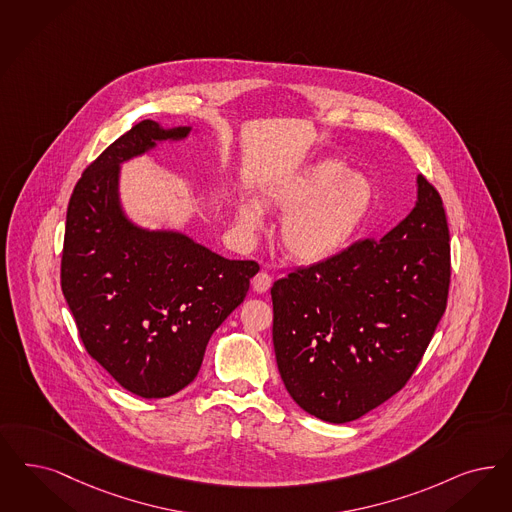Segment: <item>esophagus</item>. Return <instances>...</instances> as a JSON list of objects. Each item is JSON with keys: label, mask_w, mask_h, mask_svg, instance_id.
Segmentation results:
<instances>
[{"label": "esophagus", "mask_w": 512, "mask_h": 512, "mask_svg": "<svg viewBox=\"0 0 512 512\" xmlns=\"http://www.w3.org/2000/svg\"><path fill=\"white\" fill-rule=\"evenodd\" d=\"M251 285H253V289H255L257 293H266V291L270 289V285H272V276L266 274V272H259V274L251 280Z\"/></svg>", "instance_id": "obj_1"}]
</instances>
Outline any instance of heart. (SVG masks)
Masks as SVG:
<instances>
[{
    "label": "heart",
    "mask_w": 512,
    "mask_h": 512,
    "mask_svg": "<svg viewBox=\"0 0 512 512\" xmlns=\"http://www.w3.org/2000/svg\"><path fill=\"white\" fill-rule=\"evenodd\" d=\"M261 204L283 213L280 242L302 265L331 261L350 244L374 202L371 179L338 160H318L299 172L266 183ZM236 223L246 234L263 229V210L240 200Z\"/></svg>",
    "instance_id": "b5f03b06"
}]
</instances>
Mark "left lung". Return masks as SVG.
Masks as SVG:
<instances>
[{
	"mask_svg": "<svg viewBox=\"0 0 512 512\" xmlns=\"http://www.w3.org/2000/svg\"><path fill=\"white\" fill-rule=\"evenodd\" d=\"M416 185L414 208L386 236L272 285L280 376L323 422H353L405 388L446 310V213L425 177Z\"/></svg>",
	"mask_w": 512,
	"mask_h": 512,
	"instance_id": "obj_1",
	"label": "left lung"
}]
</instances>
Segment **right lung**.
Returning a JSON list of instances; mask_svg holds the SVG:
<instances>
[{"label": "right lung", "mask_w": 512, "mask_h": 512, "mask_svg": "<svg viewBox=\"0 0 512 512\" xmlns=\"http://www.w3.org/2000/svg\"><path fill=\"white\" fill-rule=\"evenodd\" d=\"M193 126H132L77 181L66 215L62 293L90 357L143 399L189 386L213 331L246 299L255 261H230L185 232L145 229L121 202V166Z\"/></svg>", "instance_id": "1"}]
</instances>
